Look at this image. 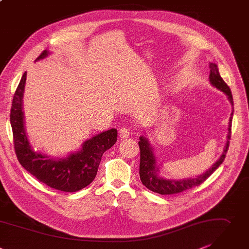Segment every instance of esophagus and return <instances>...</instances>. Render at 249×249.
<instances>
[{"mask_svg":"<svg viewBox=\"0 0 249 249\" xmlns=\"http://www.w3.org/2000/svg\"><path fill=\"white\" fill-rule=\"evenodd\" d=\"M119 136L122 138H126L129 136V130L126 127H122L119 130Z\"/></svg>","mask_w":249,"mask_h":249,"instance_id":"esophagus-1","label":"esophagus"}]
</instances>
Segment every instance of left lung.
Listing matches in <instances>:
<instances>
[{
    "instance_id": "obj_1",
    "label": "left lung",
    "mask_w": 249,
    "mask_h": 249,
    "mask_svg": "<svg viewBox=\"0 0 249 249\" xmlns=\"http://www.w3.org/2000/svg\"><path fill=\"white\" fill-rule=\"evenodd\" d=\"M210 74L209 79L213 86L218 88L219 90L223 91L230 100L231 104L233 105L232 95L231 92L230 87L228 84L223 80L219 73L218 66L216 64L210 63ZM232 115L233 111L231 114L230 122H229V127H228V135H227V142L224 147V151L221 155V157L218 159V161L204 174L198 176L196 178H189L184 179H166L162 177H160L159 174V168L156 163L155 156L153 154V149L150 146L148 139H146L144 136L139 137L138 145L140 149V165H139V176L141 182L149 189L153 192L165 195V194H176L182 192L186 189H190L194 186H197L204 182L217 169L218 167L224 162L226 158V154L228 152L229 145H230V139H231V121H232Z\"/></svg>"
}]
</instances>
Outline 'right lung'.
I'll return each instance as SVG.
<instances>
[{"instance_id": "add662e5", "label": "right lung", "mask_w": 249, "mask_h": 249, "mask_svg": "<svg viewBox=\"0 0 249 249\" xmlns=\"http://www.w3.org/2000/svg\"><path fill=\"white\" fill-rule=\"evenodd\" d=\"M48 54L45 50L36 61L44 59ZM25 81L26 72L15 92L10 116L18 160L39 181L52 188L75 192L86 187L95 178L104 152L117 142V129L112 128L87 139L78 152L66 158L50 159L45 154L35 152L29 144L24 127L22 97Z\"/></svg>"}]
</instances>
